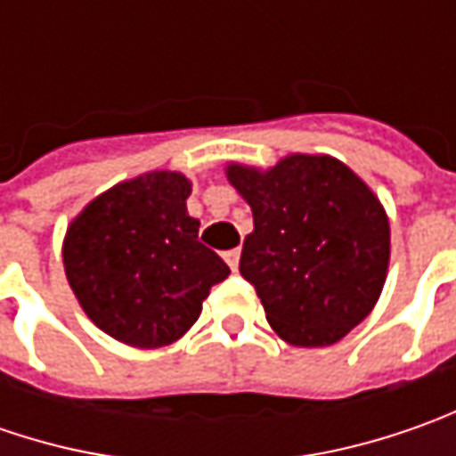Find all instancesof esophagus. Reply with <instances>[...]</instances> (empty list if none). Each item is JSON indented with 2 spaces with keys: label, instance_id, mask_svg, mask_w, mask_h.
<instances>
[{
  "label": "esophagus",
  "instance_id": "esophagus-1",
  "mask_svg": "<svg viewBox=\"0 0 456 456\" xmlns=\"http://www.w3.org/2000/svg\"><path fill=\"white\" fill-rule=\"evenodd\" d=\"M223 258H225V264L231 266V272H236L238 261H240V251H238V248H231V251L223 254Z\"/></svg>",
  "mask_w": 456,
  "mask_h": 456
}]
</instances>
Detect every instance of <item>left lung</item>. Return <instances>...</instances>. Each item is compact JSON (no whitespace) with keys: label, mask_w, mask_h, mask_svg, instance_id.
<instances>
[{"label":"left lung","mask_w":456,"mask_h":456,"mask_svg":"<svg viewBox=\"0 0 456 456\" xmlns=\"http://www.w3.org/2000/svg\"><path fill=\"white\" fill-rule=\"evenodd\" d=\"M225 175L254 213L238 269L276 335L297 347L342 340L370 314L388 272L391 228L373 190L324 154Z\"/></svg>","instance_id":"8db88e82"}]
</instances>
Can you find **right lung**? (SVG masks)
<instances>
[{
    "label": "right lung",
    "instance_id": "add662e5",
    "mask_svg": "<svg viewBox=\"0 0 456 456\" xmlns=\"http://www.w3.org/2000/svg\"><path fill=\"white\" fill-rule=\"evenodd\" d=\"M192 184L150 172L91 200L68 225L62 264L83 312L114 340L165 347L198 322L202 299L231 269L198 240Z\"/></svg>",
    "mask_w": 456,
    "mask_h": 456
}]
</instances>
